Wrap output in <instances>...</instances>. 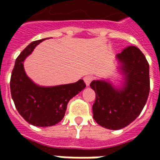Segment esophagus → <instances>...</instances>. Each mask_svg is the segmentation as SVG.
I'll use <instances>...</instances> for the list:
<instances>
[{
	"mask_svg": "<svg viewBox=\"0 0 160 160\" xmlns=\"http://www.w3.org/2000/svg\"><path fill=\"white\" fill-rule=\"evenodd\" d=\"M92 79H93V77H92V76H86V77H84V78H83V81H84L85 84L88 86V85H90L91 82L92 81Z\"/></svg>",
	"mask_w": 160,
	"mask_h": 160,
	"instance_id": "34e87169",
	"label": "esophagus"
}]
</instances>
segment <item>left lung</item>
<instances>
[{"mask_svg":"<svg viewBox=\"0 0 160 160\" xmlns=\"http://www.w3.org/2000/svg\"><path fill=\"white\" fill-rule=\"evenodd\" d=\"M116 60L120 83L102 78L90 84L96 93L93 119L110 130L131 124L142 112L150 92V67L140 49L127 47L116 56Z\"/></svg>","mask_w":160,"mask_h":160,"instance_id":"1","label":"left lung"}]
</instances>
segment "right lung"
Here are the masks:
<instances>
[{
    "instance_id": "right-lung-1",
    "label": "right lung",
    "mask_w": 160,
    "mask_h": 160,
    "mask_svg": "<svg viewBox=\"0 0 160 160\" xmlns=\"http://www.w3.org/2000/svg\"><path fill=\"white\" fill-rule=\"evenodd\" d=\"M45 39L32 42L19 54L10 78V92L16 108L28 123L38 127L52 126L60 122L68 102L86 86L82 79L77 83L42 86L28 77L24 61Z\"/></svg>"
}]
</instances>
